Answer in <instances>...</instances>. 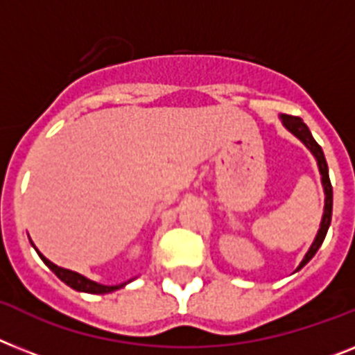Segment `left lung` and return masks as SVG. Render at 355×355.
<instances>
[{"label": "left lung", "instance_id": "obj_1", "mask_svg": "<svg viewBox=\"0 0 355 355\" xmlns=\"http://www.w3.org/2000/svg\"><path fill=\"white\" fill-rule=\"evenodd\" d=\"M281 123H283V127L290 132V134H294L301 143H303L310 152H312V156L315 157L318 161V168L319 174H321V184H323V192H324V209H323V218H321V223H319V230L315 234L314 241L310 245L309 252L304 254L303 261L300 263L297 266V270H301L306 263L315 256V252L319 250V247L323 245L324 236L329 232L330 221H332V184H330V178H329V165H327V159H324V154L321 150V146L318 145V141L312 136V132L309 130V127L304 125L303 119L295 118V116H286V114H281L279 116Z\"/></svg>", "mask_w": 355, "mask_h": 355}]
</instances>
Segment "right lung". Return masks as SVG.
Instances as JSON below:
<instances>
[{
    "label": "right lung",
    "mask_w": 355,
    "mask_h": 355,
    "mask_svg": "<svg viewBox=\"0 0 355 355\" xmlns=\"http://www.w3.org/2000/svg\"><path fill=\"white\" fill-rule=\"evenodd\" d=\"M28 239H31V237H28ZM32 247H34V243H32ZM36 252H37V256L43 259V263H45L52 272H54L55 276L60 277L65 285H69L70 288L78 290V292H87V294H110V292H114V290L123 288L127 283H130V281H127V283H121V285H101V283H96V281L89 279V277L81 276V274H78V272L69 270V268H61V266L54 265V263L49 261V259H46V257L43 256L37 248Z\"/></svg>",
    "instance_id": "right-lung-1"
}]
</instances>
